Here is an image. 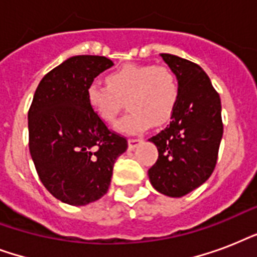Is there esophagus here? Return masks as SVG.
<instances>
[{
	"label": "esophagus",
	"instance_id": "obj_1",
	"mask_svg": "<svg viewBox=\"0 0 257 257\" xmlns=\"http://www.w3.org/2000/svg\"><path fill=\"white\" fill-rule=\"evenodd\" d=\"M129 149H135L137 148L139 145L143 143V139H129Z\"/></svg>",
	"mask_w": 257,
	"mask_h": 257
}]
</instances>
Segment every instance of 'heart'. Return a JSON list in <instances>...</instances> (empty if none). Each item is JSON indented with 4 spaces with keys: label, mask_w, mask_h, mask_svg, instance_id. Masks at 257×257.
<instances>
[{
    "label": "heart",
    "mask_w": 257,
    "mask_h": 257,
    "mask_svg": "<svg viewBox=\"0 0 257 257\" xmlns=\"http://www.w3.org/2000/svg\"><path fill=\"white\" fill-rule=\"evenodd\" d=\"M106 84H89L86 101L105 124H113L128 101L131 113L116 125L117 131L125 135H140L153 122H167L180 98L179 80L167 66L128 64L110 72Z\"/></svg>",
    "instance_id": "obj_1"
}]
</instances>
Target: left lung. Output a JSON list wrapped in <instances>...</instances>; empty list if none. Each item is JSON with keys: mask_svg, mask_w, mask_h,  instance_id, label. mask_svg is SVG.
<instances>
[{"mask_svg": "<svg viewBox=\"0 0 257 257\" xmlns=\"http://www.w3.org/2000/svg\"><path fill=\"white\" fill-rule=\"evenodd\" d=\"M180 85L172 121L149 139L159 159L149 168L153 188L163 195L181 197L209 179L216 167L221 137V101L207 73L197 64L161 53Z\"/></svg>", "mask_w": 257, "mask_h": 257, "instance_id": "1", "label": "left lung"}]
</instances>
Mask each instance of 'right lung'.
<instances>
[{"label":"right lung","instance_id":"add662e5","mask_svg":"<svg viewBox=\"0 0 257 257\" xmlns=\"http://www.w3.org/2000/svg\"><path fill=\"white\" fill-rule=\"evenodd\" d=\"M113 62L102 56H74L38 84L28 112L29 151L44 187L62 203L86 205L108 192L124 136L96 116L86 86Z\"/></svg>","mask_w":257,"mask_h":257}]
</instances>
